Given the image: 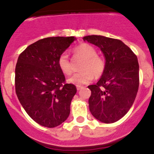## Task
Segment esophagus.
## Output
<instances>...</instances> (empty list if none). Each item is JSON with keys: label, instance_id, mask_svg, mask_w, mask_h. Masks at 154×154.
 <instances>
[{"label": "esophagus", "instance_id": "esophagus-1", "mask_svg": "<svg viewBox=\"0 0 154 154\" xmlns=\"http://www.w3.org/2000/svg\"><path fill=\"white\" fill-rule=\"evenodd\" d=\"M82 88H83L82 86H77V91H79V90L82 89Z\"/></svg>", "mask_w": 154, "mask_h": 154}]
</instances>
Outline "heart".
<instances>
[{"label":"heart","mask_w":154,"mask_h":154,"mask_svg":"<svg viewBox=\"0 0 154 154\" xmlns=\"http://www.w3.org/2000/svg\"><path fill=\"white\" fill-rule=\"evenodd\" d=\"M76 56L81 58L83 61L80 66L81 72L76 73L68 79L69 82L80 86L91 82L94 77L99 79L105 73L106 61L102 56L97 54L96 49L88 43H82L74 49ZM58 65L63 74L70 75L73 72L72 63L68 55L62 54L58 59Z\"/></svg>","instance_id":"heart-1"}]
</instances>
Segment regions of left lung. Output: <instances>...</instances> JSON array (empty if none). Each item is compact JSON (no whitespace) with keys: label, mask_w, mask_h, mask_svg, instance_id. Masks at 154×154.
I'll return each mask as SVG.
<instances>
[{"label":"left lung","mask_w":154,"mask_h":154,"mask_svg":"<svg viewBox=\"0 0 154 154\" xmlns=\"http://www.w3.org/2000/svg\"><path fill=\"white\" fill-rule=\"evenodd\" d=\"M99 47L106 61L105 73L95 85L88 86L89 109L95 119L114 123L122 118L133 104L139 88V64L136 55L117 39L101 35L83 38Z\"/></svg>","instance_id":"obj_1"}]
</instances>
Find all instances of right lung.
I'll return each instance as SVG.
<instances>
[{"label":"right lung","instance_id":"right-lung-1","mask_svg":"<svg viewBox=\"0 0 154 154\" xmlns=\"http://www.w3.org/2000/svg\"><path fill=\"white\" fill-rule=\"evenodd\" d=\"M75 40L74 37L41 39L29 45L17 60L16 93L28 115L43 127L59 126L70 114L77 88L66 82L58 59Z\"/></svg>","mask_w":154,"mask_h":154}]
</instances>
